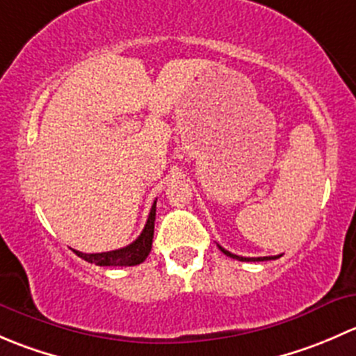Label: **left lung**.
Wrapping results in <instances>:
<instances>
[{"instance_id":"obj_1","label":"left lung","mask_w":356,"mask_h":356,"mask_svg":"<svg viewBox=\"0 0 356 356\" xmlns=\"http://www.w3.org/2000/svg\"><path fill=\"white\" fill-rule=\"evenodd\" d=\"M220 248V251L224 254H227V257H231V258H236V260H239V261H265V260H275V258H279L281 257V254H277V257H258V258H245V257H239V254H232L231 251H227V250H224V248L222 246H218Z\"/></svg>"}]
</instances>
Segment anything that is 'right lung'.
Returning a JSON list of instances; mask_svg holds the SVG:
<instances>
[{
    "label": "right lung",
    "instance_id": "right-lung-1",
    "mask_svg": "<svg viewBox=\"0 0 356 356\" xmlns=\"http://www.w3.org/2000/svg\"><path fill=\"white\" fill-rule=\"evenodd\" d=\"M155 217H156V201L153 203L152 210H149L148 220H146L145 229L139 234V238L129 246L120 248V250L105 251V253H82V251H75L77 257L82 260L89 261V264H96L99 267H132V265H139L146 260V257L152 251L153 245V232H155Z\"/></svg>",
    "mask_w": 356,
    "mask_h": 356
}]
</instances>
